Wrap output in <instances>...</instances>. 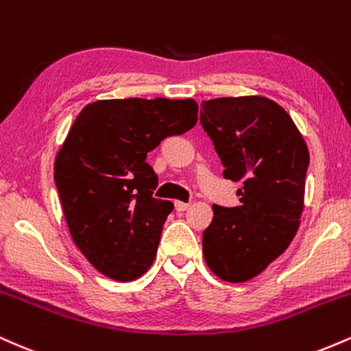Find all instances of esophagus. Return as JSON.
Returning a JSON list of instances; mask_svg holds the SVG:
<instances>
[{
	"instance_id": "34e87169",
	"label": "esophagus",
	"mask_w": 351,
	"mask_h": 351,
	"mask_svg": "<svg viewBox=\"0 0 351 351\" xmlns=\"http://www.w3.org/2000/svg\"><path fill=\"white\" fill-rule=\"evenodd\" d=\"M174 205H176L177 212H185V210L191 207V204H185V202H180V200H176Z\"/></svg>"
}]
</instances>
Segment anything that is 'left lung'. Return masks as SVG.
<instances>
[{"label": "left lung", "mask_w": 351, "mask_h": 351, "mask_svg": "<svg viewBox=\"0 0 351 351\" xmlns=\"http://www.w3.org/2000/svg\"><path fill=\"white\" fill-rule=\"evenodd\" d=\"M200 123L223 164L243 182L240 207L213 205L204 258L226 282L261 274L294 240L304 212L308 149L281 105L259 95L202 101Z\"/></svg>", "instance_id": "left-lung-1"}]
</instances>
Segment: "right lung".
I'll return each instance as SVG.
<instances>
[{
	"mask_svg": "<svg viewBox=\"0 0 351 351\" xmlns=\"http://www.w3.org/2000/svg\"><path fill=\"white\" fill-rule=\"evenodd\" d=\"M192 98L98 100L78 113L57 152L53 179L72 240L114 281L149 269L174 205L152 197L158 176L147 152L195 126Z\"/></svg>",
	"mask_w": 351,
	"mask_h": 351,
	"instance_id": "1",
	"label": "right lung"
}]
</instances>
